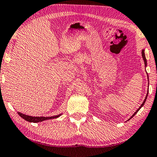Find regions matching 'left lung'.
I'll use <instances>...</instances> for the list:
<instances>
[{"instance_id":"obj_1","label":"left lung","mask_w":157,"mask_h":157,"mask_svg":"<svg viewBox=\"0 0 157 157\" xmlns=\"http://www.w3.org/2000/svg\"><path fill=\"white\" fill-rule=\"evenodd\" d=\"M142 58H143V60H144V62H145V66H147V60H146V58H145V52H144V50H142ZM147 96H146V97H145V100H144V101H143V102H142V105H140V108H139V109H138L137 110H136V112H135V113H134V114H133V115H132V117H131V118H132V117H134V115H135V114H136V113L138 112V111H139V110H140V109H141V108L142 107V106H143V105H144V104H145V101H146V99H147ZM131 118H130V119H131ZM130 119H129V120H130Z\"/></svg>"}]
</instances>
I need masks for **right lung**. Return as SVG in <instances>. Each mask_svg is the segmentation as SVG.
Wrapping results in <instances>:
<instances>
[{
	"instance_id": "add662e5",
	"label": "right lung",
	"mask_w": 157,
	"mask_h": 157,
	"mask_svg": "<svg viewBox=\"0 0 157 157\" xmlns=\"http://www.w3.org/2000/svg\"><path fill=\"white\" fill-rule=\"evenodd\" d=\"M17 113L23 119H24L26 121L30 122H42L44 121V120H51V119H55V118H57L60 116L61 114L57 115V116H54V117H31V116H28V115L23 114V113H21V112H17Z\"/></svg>"
}]
</instances>
